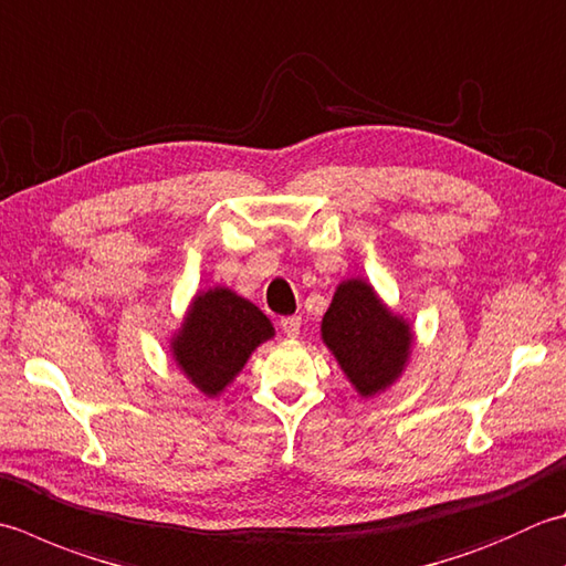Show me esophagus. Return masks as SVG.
Segmentation results:
<instances>
[{
  "instance_id": "34e87169",
  "label": "esophagus",
  "mask_w": 566,
  "mask_h": 566,
  "mask_svg": "<svg viewBox=\"0 0 566 566\" xmlns=\"http://www.w3.org/2000/svg\"><path fill=\"white\" fill-rule=\"evenodd\" d=\"M280 326H282V331L290 338H296L298 336V328H302V318L298 316H284L282 321H280Z\"/></svg>"
}]
</instances>
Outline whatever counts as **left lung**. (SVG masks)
Returning <instances> with one entry per match:
<instances>
[{
    "label": "left lung",
    "mask_w": 566,
    "mask_h": 566,
    "mask_svg": "<svg viewBox=\"0 0 566 566\" xmlns=\"http://www.w3.org/2000/svg\"><path fill=\"white\" fill-rule=\"evenodd\" d=\"M321 336L363 397L385 390L402 373L412 343L405 321L387 312L360 280L338 286Z\"/></svg>",
    "instance_id": "left-lung-1"
}]
</instances>
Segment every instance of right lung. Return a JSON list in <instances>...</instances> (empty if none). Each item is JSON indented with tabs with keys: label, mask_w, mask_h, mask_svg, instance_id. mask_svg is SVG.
Here are the masks:
<instances>
[{
	"label": "right lung",
	"mask_w": 566,
	"mask_h": 566,
	"mask_svg": "<svg viewBox=\"0 0 566 566\" xmlns=\"http://www.w3.org/2000/svg\"><path fill=\"white\" fill-rule=\"evenodd\" d=\"M272 334L270 318L258 306L218 286L196 296L174 340V356L196 387L206 395H218Z\"/></svg>",
	"instance_id": "1"
}]
</instances>
